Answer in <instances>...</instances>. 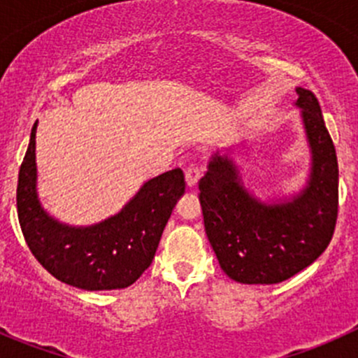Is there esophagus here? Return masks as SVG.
<instances>
[{"instance_id":"obj_1","label":"esophagus","mask_w":358,"mask_h":358,"mask_svg":"<svg viewBox=\"0 0 358 358\" xmlns=\"http://www.w3.org/2000/svg\"><path fill=\"white\" fill-rule=\"evenodd\" d=\"M199 178H201V169L197 168V166H190V168H187V171H185V182H187V187H190V189H192V187H196V183L199 182Z\"/></svg>"}]
</instances>
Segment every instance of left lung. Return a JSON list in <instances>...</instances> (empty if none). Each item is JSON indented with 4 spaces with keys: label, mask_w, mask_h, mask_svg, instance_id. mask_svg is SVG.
Here are the masks:
<instances>
[{
    "label": "left lung",
    "mask_w": 358,
    "mask_h": 358,
    "mask_svg": "<svg viewBox=\"0 0 358 358\" xmlns=\"http://www.w3.org/2000/svg\"><path fill=\"white\" fill-rule=\"evenodd\" d=\"M312 166L306 185L266 202L244 187L229 154L209 159L199 201L209 244L223 272L241 284H279L312 265L329 246L338 218V159L319 100L296 88Z\"/></svg>",
    "instance_id": "left-lung-1"
}]
</instances>
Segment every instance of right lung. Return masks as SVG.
Masks as SVG:
<instances>
[{
  "mask_svg": "<svg viewBox=\"0 0 358 358\" xmlns=\"http://www.w3.org/2000/svg\"><path fill=\"white\" fill-rule=\"evenodd\" d=\"M34 122L19 171L17 211L34 258L60 282L85 291L124 289L152 263L162 230L185 194L180 168L150 178L117 215L88 227L53 218L38 197Z\"/></svg>",
  "mask_w": 358,
  "mask_h": 358,
  "instance_id": "obj_1",
  "label": "right lung"
}]
</instances>
